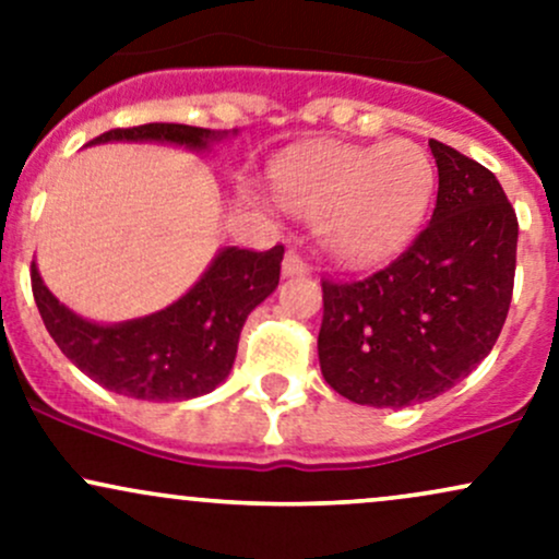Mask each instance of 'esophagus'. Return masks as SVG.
<instances>
[{
	"mask_svg": "<svg viewBox=\"0 0 559 559\" xmlns=\"http://www.w3.org/2000/svg\"><path fill=\"white\" fill-rule=\"evenodd\" d=\"M305 273H310V265H307L294 249H288L284 258V275H305Z\"/></svg>",
	"mask_w": 559,
	"mask_h": 559,
	"instance_id": "34e87169",
	"label": "esophagus"
}]
</instances>
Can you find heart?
I'll return each mask as SVG.
<instances>
[{
    "label": "heart",
    "instance_id": "1",
    "mask_svg": "<svg viewBox=\"0 0 559 559\" xmlns=\"http://www.w3.org/2000/svg\"><path fill=\"white\" fill-rule=\"evenodd\" d=\"M428 152L409 139L352 146L325 144L278 173L286 207L320 221V236L336 258L381 260L418 230L433 197Z\"/></svg>",
    "mask_w": 559,
    "mask_h": 559
}]
</instances>
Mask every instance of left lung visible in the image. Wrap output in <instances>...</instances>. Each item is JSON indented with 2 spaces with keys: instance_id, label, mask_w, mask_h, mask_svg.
Returning a JSON list of instances; mask_svg holds the SVG:
<instances>
[{
  "instance_id": "left-lung-1",
  "label": "left lung",
  "mask_w": 559,
  "mask_h": 559,
  "mask_svg": "<svg viewBox=\"0 0 559 559\" xmlns=\"http://www.w3.org/2000/svg\"><path fill=\"white\" fill-rule=\"evenodd\" d=\"M431 223L381 271L323 278L318 357L329 386L368 407H407L463 381L497 344L515 284L518 217L497 176L428 141Z\"/></svg>"
}]
</instances>
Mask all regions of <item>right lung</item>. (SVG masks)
<instances>
[{
  "mask_svg": "<svg viewBox=\"0 0 559 559\" xmlns=\"http://www.w3.org/2000/svg\"><path fill=\"white\" fill-rule=\"evenodd\" d=\"M223 136L226 131L210 128L146 123L112 128L88 144L168 141L186 150H207ZM281 260V243L267 252L226 247L181 299L155 316L115 325L83 320L60 305L44 286L36 262L31 265V288L49 336L81 373L133 400L181 402L210 394L226 381L243 320L275 292Z\"/></svg>",
  "mask_w": 559,
  "mask_h": 559,
  "instance_id": "1",
  "label": "right lung"
}]
</instances>
